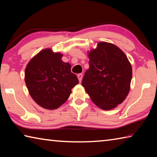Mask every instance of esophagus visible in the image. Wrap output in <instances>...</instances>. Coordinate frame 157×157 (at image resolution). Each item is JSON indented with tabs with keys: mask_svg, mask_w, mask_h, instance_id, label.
<instances>
[{
	"mask_svg": "<svg viewBox=\"0 0 157 157\" xmlns=\"http://www.w3.org/2000/svg\"><path fill=\"white\" fill-rule=\"evenodd\" d=\"M78 78L79 82H81L82 80V78H83V75H82V73H79L78 75Z\"/></svg>",
	"mask_w": 157,
	"mask_h": 157,
	"instance_id": "34e87169",
	"label": "esophagus"
}]
</instances>
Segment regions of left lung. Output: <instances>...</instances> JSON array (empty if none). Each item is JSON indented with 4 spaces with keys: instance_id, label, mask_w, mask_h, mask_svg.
<instances>
[{
    "instance_id": "left-lung-1",
    "label": "left lung",
    "mask_w": 157,
    "mask_h": 157,
    "mask_svg": "<svg viewBox=\"0 0 157 157\" xmlns=\"http://www.w3.org/2000/svg\"><path fill=\"white\" fill-rule=\"evenodd\" d=\"M89 68L82 85L98 107L111 110L129 94L132 68L125 54L115 45L100 42L89 52Z\"/></svg>"
}]
</instances>
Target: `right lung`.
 <instances>
[{
    "instance_id": "1",
    "label": "right lung",
    "mask_w": 157,
    "mask_h": 157,
    "mask_svg": "<svg viewBox=\"0 0 157 157\" xmlns=\"http://www.w3.org/2000/svg\"><path fill=\"white\" fill-rule=\"evenodd\" d=\"M63 55L50 48L39 52L28 63L25 82L29 94L41 107L56 109L63 105L79 83L71 66L62 60Z\"/></svg>"
}]
</instances>
